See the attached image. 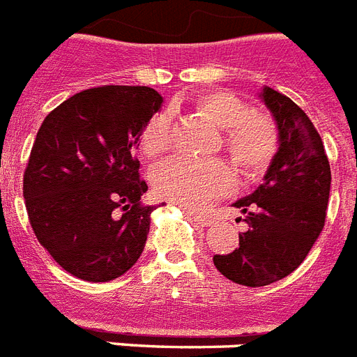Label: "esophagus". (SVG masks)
Here are the masks:
<instances>
[{
    "instance_id": "esophagus-1",
    "label": "esophagus",
    "mask_w": 357,
    "mask_h": 357,
    "mask_svg": "<svg viewBox=\"0 0 357 357\" xmlns=\"http://www.w3.org/2000/svg\"><path fill=\"white\" fill-rule=\"evenodd\" d=\"M185 212H187V214L190 215V218H192L197 225H202V227H211L212 225V218H208V215L197 214V212H190V211H187V208H185Z\"/></svg>"
}]
</instances>
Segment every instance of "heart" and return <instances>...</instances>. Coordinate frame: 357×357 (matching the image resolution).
<instances>
[{
  "label": "heart",
  "instance_id": "b5f03b06",
  "mask_svg": "<svg viewBox=\"0 0 357 357\" xmlns=\"http://www.w3.org/2000/svg\"><path fill=\"white\" fill-rule=\"evenodd\" d=\"M197 109L223 128V149L245 178H256L274 160L280 132L265 114L252 112L250 105L232 92H203L196 98ZM172 121L169 112H158L142 134V151L155 160L169 151ZM232 183V169L223 160L174 158L155 170L152 185L163 199L185 206H197L227 190Z\"/></svg>",
  "mask_w": 357,
  "mask_h": 357
}]
</instances>
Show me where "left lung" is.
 I'll return each mask as SVG.
<instances>
[{
    "label": "left lung",
    "instance_id": "8db88e82",
    "mask_svg": "<svg viewBox=\"0 0 357 357\" xmlns=\"http://www.w3.org/2000/svg\"><path fill=\"white\" fill-rule=\"evenodd\" d=\"M261 98L278 123L280 149L265 181L234 203L248 225L238 248L214 256L215 268L245 287L271 285L305 261L321 234L331 196V165L312 121L271 86Z\"/></svg>",
    "mask_w": 357,
    "mask_h": 357
}]
</instances>
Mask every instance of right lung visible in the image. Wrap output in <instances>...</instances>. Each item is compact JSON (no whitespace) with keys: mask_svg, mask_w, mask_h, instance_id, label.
I'll return each instance as SVG.
<instances>
[{"mask_svg":"<svg viewBox=\"0 0 357 357\" xmlns=\"http://www.w3.org/2000/svg\"><path fill=\"white\" fill-rule=\"evenodd\" d=\"M163 98L151 86L77 92L45 118L23 174L41 247L72 275L103 283L139 259L155 206L143 205L136 151Z\"/></svg>","mask_w":357,"mask_h":357,"instance_id":"obj_1","label":"right lung"}]
</instances>
